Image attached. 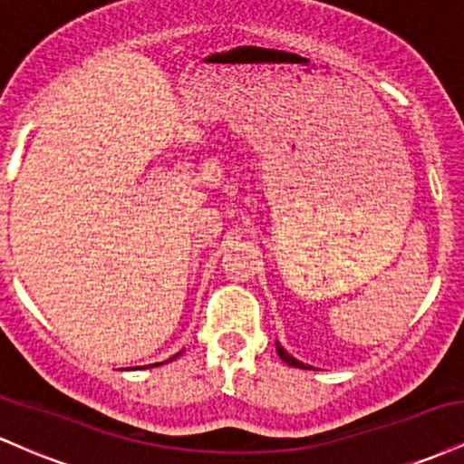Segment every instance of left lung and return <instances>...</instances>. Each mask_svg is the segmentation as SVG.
<instances>
[{
	"mask_svg": "<svg viewBox=\"0 0 464 464\" xmlns=\"http://www.w3.org/2000/svg\"><path fill=\"white\" fill-rule=\"evenodd\" d=\"M276 353H279L281 360L287 362V366H295V369H310V366H307V364H303V362H299L296 358H292V355L287 353V351L281 347L279 343H276Z\"/></svg>",
	"mask_w": 464,
	"mask_h": 464,
	"instance_id": "left-lung-1",
	"label": "left lung"
}]
</instances>
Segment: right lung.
<instances>
[{
	"label": "right lung",
	"mask_w": 464,
	"mask_h": 464,
	"mask_svg": "<svg viewBox=\"0 0 464 464\" xmlns=\"http://www.w3.org/2000/svg\"><path fill=\"white\" fill-rule=\"evenodd\" d=\"M177 355H180V353H177ZM177 355H174V358H169V360H177ZM169 360H165V362H169ZM148 366H159V364H148ZM143 369H146V366H143Z\"/></svg>",
	"instance_id": "obj_1"
}]
</instances>
